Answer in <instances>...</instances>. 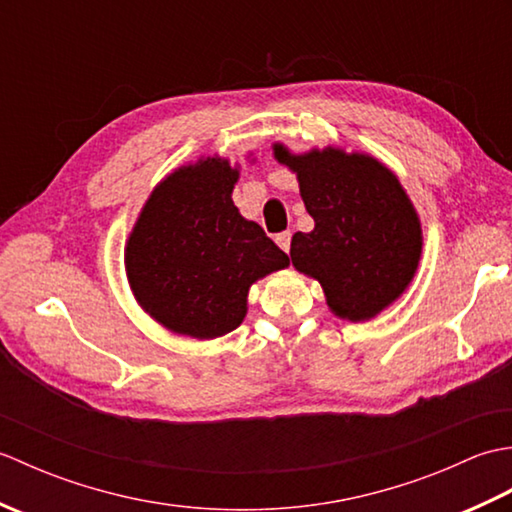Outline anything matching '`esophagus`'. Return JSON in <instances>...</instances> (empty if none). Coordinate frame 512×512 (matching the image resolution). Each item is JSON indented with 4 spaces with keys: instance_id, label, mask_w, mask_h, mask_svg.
<instances>
[{
    "instance_id": "34e87169",
    "label": "esophagus",
    "mask_w": 512,
    "mask_h": 512,
    "mask_svg": "<svg viewBox=\"0 0 512 512\" xmlns=\"http://www.w3.org/2000/svg\"><path fill=\"white\" fill-rule=\"evenodd\" d=\"M290 239H292V233L290 231H284V233H279L277 237H275V242H277V246L281 248V250H290Z\"/></svg>"
}]
</instances>
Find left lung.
Returning <instances> with one entry per match:
<instances>
[{
    "mask_svg": "<svg viewBox=\"0 0 512 512\" xmlns=\"http://www.w3.org/2000/svg\"><path fill=\"white\" fill-rule=\"evenodd\" d=\"M275 158L299 178L310 233H295L292 266L319 284L341 319L367 321L396 301L416 273L422 228L398 178L365 154L312 149L292 156L275 145Z\"/></svg>",
    "mask_w": 512,
    "mask_h": 512,
    "instance_id": "1",
    "label": "left lung"
}]
</instances>
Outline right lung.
I'll list each match as a JSON object with an SVG mask.
<instances>
[{
	"instance_id": "add662e5",
	"label": "right lung",
	"mask_w": 512,
	"mask_h": 512,
	"mask_svg": "<svg viewBox=\"0 0 512 512\" xmlns=\"http://www.w3.org/2000/svg\"><path fill=\"white\" fill-rule=\"evenodd\" d=\"M237 169L206 158L151 191L125 248L129 286L171 332L215 339L246 317L248 288L290 264L233 204Z\"/></svg>"
}]
</instances>
